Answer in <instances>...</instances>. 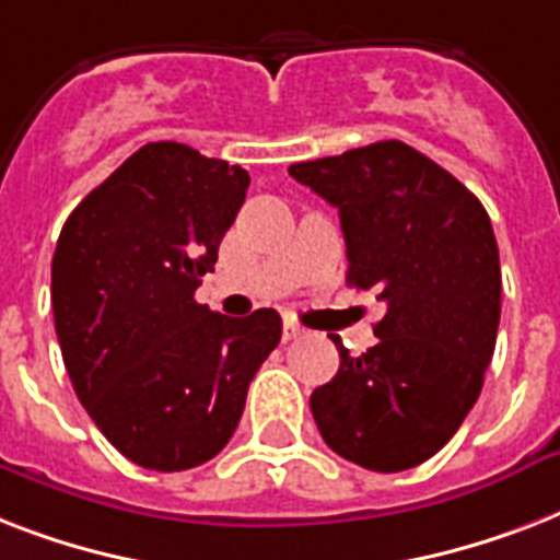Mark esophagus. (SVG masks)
<instances>
[{
  "mask_svg": "<svg viewBox=\"0 0 560 560\" xmlns=\"http://www.w3.org/2000/svg\"><path fill=\"white\" fill-rule=\"evenodd\" d=\"M302 334H305V331H302L296 323H290V319H288V323H284V328H281V340L290 342V340H296V337H302Z\"/></svg>",
  "mask_w": 560,
  "mask_h": 560,
  "instance_id": "obj_1",
  "label": "esophagus"
}]
</instances>
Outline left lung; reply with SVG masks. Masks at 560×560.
<instances>
[{
    "label": "left lung",
    "mask_w": 560,
    "mask_h": 560,
    "mask_svg": "<svg viewBox=\"0 0 560 560\" xmlns=\"http://www.w3.org/2000/svg\"><path fill=\"white\" fill-rule=\"evenodd\" d=\"M288 171L340 211L351 288L386 302L366 354L331 337L340 369L311 395L316 427L360 468H416L459 430L494 354L503 279L488 211L398 139Z\"/></svg>",
    "instance_id": "8db88e82"
}]
</instances>
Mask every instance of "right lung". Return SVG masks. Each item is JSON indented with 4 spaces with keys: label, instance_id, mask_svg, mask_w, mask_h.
<instances>
[{
    "label": "right lung",
    "instance_id": "right-lung-1",
    "mask_svg": "<svg viewBox=\"0 0 560 560\" xmlns=\"http://www.w3.org/2000/svg\"><path fill=\"white\" fill-rule=\"evenodd\" d=\"M249 174L188 144L151 142L66 218L51 305L66 372L107 442L148 470H188L235 433L281 316L194 302L244 206Z\"/></svg>",
    "mask_w": 560,
    "mask_h": 560
}]
</instances>
